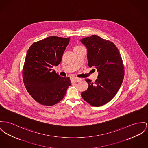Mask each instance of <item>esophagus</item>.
Instances as JSON below:
<instances>
[{"mask_svg":"<svg viewBox=\"0 0 148 148\" xmlns=\"http://www.w3.org/2000/svg\"><path fill=\"white\" fill-rule=\"evenodd\" d=\"M81 80V79H79V78H76V77H72L71 79V81L72 82H78L79 81H80Z\"/></svg>","mask_w":148,"mask_h":148,"instance_id":"obj_1","label":"esophagus"}]
</instances>
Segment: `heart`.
Segmentation results:
<instances>
[{"instance_id":"1","label":"heart","mask_w":148,"mask_h":148,"mask_svg":"<svg viewBox=\"0 0 148 148\" xmlns=\"http://www.w3.org/2000/svg\"><path fill=\"white\" fill-rule=\"evenodd\" d=\"M83 48L82 47H81V46H77V47H76L75 48H74V49H79V48Z\"/></svg>"}]
</instances>
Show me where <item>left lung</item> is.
<instances>
[{
	"instance_id": "1",
	"label": "left lung",
	"mask_w": 148,
	"mask_h": 148,
	"mask_svg": "<svg viewBox=\"0 0 148 148\" xmlns=\"http://www.w3.org/2000/svg\"><path fill=\"white\" fill-rule=\"evenodd\" d=\"M80 41L87 48L88 66L98 72L95 82L85 79L89 87L81 96L91 106H101L113 99L121 86L124 77L122 58L113 42L99 36L92 35Z\"/></svg>"
}]
</instances>
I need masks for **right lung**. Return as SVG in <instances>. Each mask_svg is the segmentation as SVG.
Returning <instances> with one entry per match:
<instances>
[{
	"instance_id": "obj_1",
	"label": "right lung",
	"mask_w": 148,
	"mask_h": 148,
	"mask_svg": "<svg viewBox=\"0 0 148 148\" xmlns=\"http://www.w3.org/2000/svg\"><path fill=\"white\" fill-rule=\"evenodd\" d=\"M70 38L49 36L33 43L28 50L22 76L27 91L38 103L51 106L59 103L71 85L52 69L58 66Z\"/></svg>"
}]
</instances>
